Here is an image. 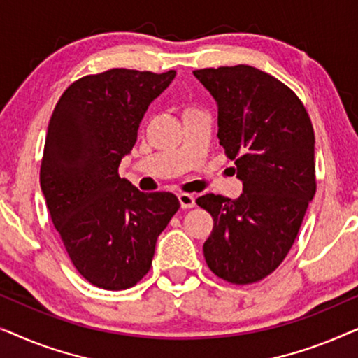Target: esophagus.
Returning <instances> with one entry per match:
<instances>
[{
  "mask_svg": "<svg viewBox=\"0 0 358 358\" xmlns=\"http://www.w3.org/2000/svg\"><path fill=\"white\" fill-rule=\"evenodd\" d=\"M179 202H180V207H182L184 210L192 208L195 205V197H194V195H190V194H180L179 195Z\"/></svg>",
  "mask_w": 358,
  "mask_h": 358,
  "instance_id": "1",
  "label": "esophagus"
}]
</instances>
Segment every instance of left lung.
Segmentation results:
<instances>
[{"label": "left lung", "instance_id": "8db88e82", "mask_svg": "<svg viewBox=\"0 0 358 358\" xmlns=\"http://www.w3.org/2000/svg\"><path fill=\"white\" fill-rule=\"evenodd\" d=\"M218 104V138L243 180L238 199L205 194L212 215L203 256L234 285L262 280L295 243L316 194L315 130L295 92L268 73L236 65L195 70Z\"/></svg>", "mask_w": 358, "mask_h": 358}]
</instances>
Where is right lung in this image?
I'll use <instances>...</instances> for the list:
<instances>
[{"label": "right lung", "mask_w": 358, "mask_h": 358, "mask_svg": "<svg viewBox=\"0 0 358 358\" xmlns=\"http://www.w3.org/2000/svg\"><path fill=\"white\" fill-rule=\"evenodd\" d=\"M176 71L112 68L63 92L48 122L41 187L73 266L91 285L127 290L148 273L156 239L180 203L119 176L151 101Z\"/></svg>", "instance_id": "1"}]
</instances>
